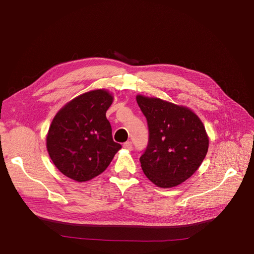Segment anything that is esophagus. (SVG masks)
Masks as SVG:
<instances>
[{"instance_id": "34e87169", "label": "esophagus", "mask_w": 254, "mask_h": 254, "mask_svg": "<svg viewBox=\"0 0 254 254\" xmlns=\"http://www.w3.org/2000/svg\"><path fill=\"white\" fill-rule=\"evenodd\" d=\"M123 147H124L127 150H131L132 149V143L130 142V141H127V142H125L124 144H123Z\"/></svg>"}]
</instances>
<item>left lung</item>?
Returning a JSON list of instances; mask_svg holds the SVG:
<instances>
[{"mask_svg": "<svg viewBox=\"0 0 254 254\" xmlns=\"http://www.w3.org/2000/svg\"><path fill=\"white\" fill-rule=\"evenodd\" d=\"M147 120L148 144L140 158L146 177L159 188H173L201 165L209 137L197 115L187 107L160 98L136 96Z\"/></svg>", "mask_w": 254, "mask_h": 254, "instance_id": "8db88e82", "label": "left lung"}]
</instances>
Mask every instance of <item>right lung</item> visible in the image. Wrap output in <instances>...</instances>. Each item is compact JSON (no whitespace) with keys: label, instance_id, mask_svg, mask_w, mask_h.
<instances>
[{"label":"right lung","instance_id":"1","mask_svg":"<svg viewBox=\"0 0 254 254\" xmlns=\"http://www.w3.org/2000/svg\"><path fill=\"white\" fill-rule=\"evenodd\" d=\"M112 101L108 91H90L68 102L54 118L47 148L53 163L68 178L78 182L93 179L122 148L113 141L106 118Z\"/></svg>","mask_w":254,"mask_h":254}]
</instances>
